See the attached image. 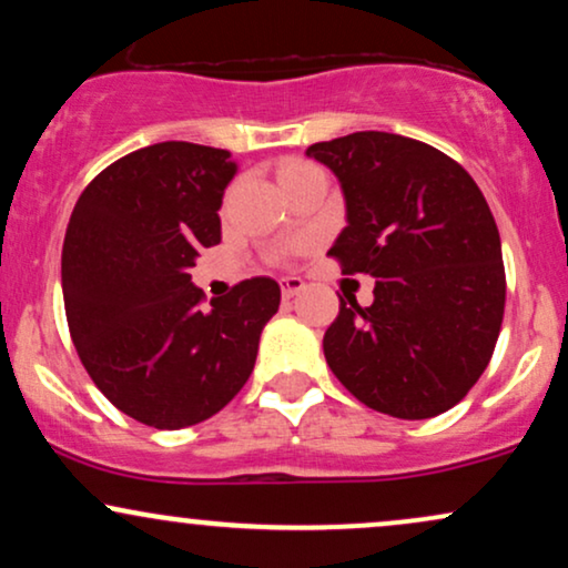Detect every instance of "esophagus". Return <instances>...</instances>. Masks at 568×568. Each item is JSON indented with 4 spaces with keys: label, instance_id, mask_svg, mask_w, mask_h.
I'll return each mask as SVG.
<instances>
[{
    "label": "esophagus",
    "instance_id": "1",
    "mask_svg": "<svg viewBox=\"0 0 568 568\" xmlns=\"http://www.w3.org/2000/svg\"><path fill=\"white\" fill-rule=\"evenodd\" d=\"M280 288H283V298L288 302V298L298 296V293L306 288V283L302 277H283V280H280Z\"/></svg>",
    "mask_w": 568,
    "mask_h": 568
}]
</instances>
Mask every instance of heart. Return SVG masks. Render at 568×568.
<instances>
[{"label": "heart", "instance_id": "obj_1", "mask_svg": "<svg viewBox=\"0 0 568 568\" xmlns=\"http://www.w3.org/2000/svg\"><path fill=\"white\" fill-rule=\"evenodd\" d=\"M306 171H315V168L306 165V162H285V165L280 168V179H285V175H298V173H306Z\"/></svg>", "mask_w": 568, "mask_h": 568}]
</instances>
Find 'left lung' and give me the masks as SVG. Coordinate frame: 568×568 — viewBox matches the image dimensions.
Masks as SVG:
<instances>
[{
	"label": "left lung",
	"mask_w": 568,
	"mask_h": 568,
	"mask_svg": "<svg viewBox=\"0 0 568 568\" xmlns=\"http://www.w3.org/2000/svg\"><path fill=\"white\" fill-rule=\"evenodd\" d=\"M336 175L347 226L331 245L344 275L376 277L374 302L338 298L323 336L336 379L368 408L429 419L480 379L505 315L501 243L488 202L452 158L363 130L312 143Z\"/></svg>",
	"instance_id": "obj_1"
}]
</instances>
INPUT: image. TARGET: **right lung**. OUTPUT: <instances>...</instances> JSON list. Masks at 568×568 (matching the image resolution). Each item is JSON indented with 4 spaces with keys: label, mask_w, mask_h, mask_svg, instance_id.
<instances>
[{
    "label": "right lung",
    "mask_w": 568,
    "mask_h": 568,
    "mask_svg": "<svg viewBox=\"0 0 568 568\" xmlns=\"http://www.w3.org/2000/svg\"><path fill=\"white\" fill-rule=\"evenodd\" d=\"M230 152L186 141L139 149L98 173L71 211L61 283L74 347L122 414L181 429L219 414L256 366L280 285L253 277L202 310L192 270L221 243Z\"/></svg>",
    "instance_id": "right-lung-1"
}]
</instances>
